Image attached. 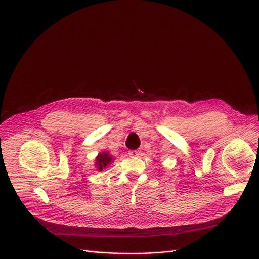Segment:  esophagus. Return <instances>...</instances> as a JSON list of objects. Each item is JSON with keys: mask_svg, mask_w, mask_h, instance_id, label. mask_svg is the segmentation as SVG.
Returning a JSON list of instances; mask_svg holds the SVG:
<instances>
[{"mask_svg": "<svg viewBox=\"0 0 259 259\" xmlns=\"http://www.w3.org/2000/svg\"><path fill=\"white\" fill-rule=\"evenodd\" d=\"M129 156L130 157H138L140 155V152L137 151V150H132V151H129Z\"/></svg>", "mask_w": 259, "mask_h": 259, "instance_id": "1", "label": "esophagus"}]
</instances>
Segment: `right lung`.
Returning a JSON list of instances; mask_svg holds the SVG:
<instances>
[{"label": "right lung", "instance_id": "add662e5", "mask_svg": "<svg viewBox=\"0 0 259 259\" xmlns=\"http://www.w3.org/2000/svg\"><path fill=\"white\" fill-rule=\"evenodd\" d=\"M113 160V157L110 156L107 152H102L98 155V157L95 158V166H97L99 171H102L103 169L110 165V162Z\"/></svg>", "mask_w": 259, "mask_h": 259}]
</instances>
